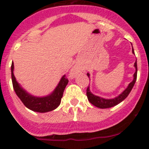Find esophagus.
<instances>
[{
    "mask_svg": "<svg viewBox=\"0 0 149 149\" xmlns=\"http://www.w3.org/2000/svg\"><path fill=\"white\" fill-rule=\"evenodd\" d=\"M77 68H73L72 69V70H71L70 77H74V76H75L76 74H77Z\"/></svg>",
    "mask_w": 149,
    "mask_h": 149,
    "instance_id": "1",
    "label": "esophagus"
}]
</instances>
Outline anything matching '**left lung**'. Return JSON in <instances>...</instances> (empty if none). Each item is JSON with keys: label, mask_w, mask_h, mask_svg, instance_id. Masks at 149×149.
<instances>
[{"label": "left lung", "mask_w": 149, "mask_h": 149, "mask_svg": "<svg viewBox=\"0 0 149 149\" xmlns=\"http://www.w3.org/2000/svg\"><path fill=\"white\" fill-rule=\"evenodd\" d=\"M132 51L133 54H134V49L132 50ZM134 67L136 68V72H135V73L134 74V80L132 81V82L129 84L127 87L119 95H118L117 97H116L114 98H111V99H105V98H101L99 96H96L95 95H93L90 92L89 86H88L87 89H86V95H87V98L89 102L92 104L94 105V106L98 107V108L105 109L110 108V107H114L116 105L119 104L123 100L125 99L127 97V95H129V93H131V89H133L134 84H135V82L136 81V76H137V64H136V60L135 62V63H134ZM86 74H87V76L89 78V73H87Z\"/></svg>", "instance_id": "1"}]
</instances>
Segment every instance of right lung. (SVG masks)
<instances>
[{"mask_svg":"<svg viewBox=\"0 0 149 149\" xmlns=\"http://www.w3.org/2000/svg\"><path fill=\"white\" fill-rule=\"evenodd\" d=\"M13 70H14V64L13 63L11 65V74L13 89L26 107L33 111L46 113L55 110L60 104L63 92L68 83V80L67 77H65V75L62 77L60 83L51 94L45 97H36L27 93L19 85L14 76Z\"/></svg>","mask_w":149,"mask_h":149,"instance_id":"1","label":"right lung"}]
</instances>
